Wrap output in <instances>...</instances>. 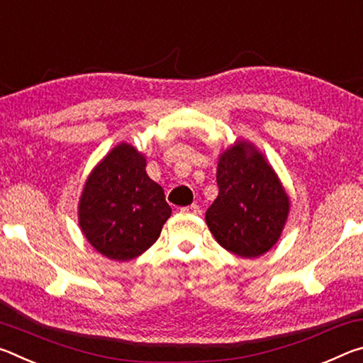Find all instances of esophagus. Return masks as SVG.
Masks as SVG:
<instances>
[{
  "label": "esophagus",
  "mask_w": 363,
  "mask_h": 363,
  "mask_svg": "<svg viewBox=\"0 0 363 363\" xmlns=\"http://www.w3.org/2000/svg\"><path fill=\"white\" fill-rule=\"evenodd\" d=\"M181 213L184 214H199L200 213V206L199 205H189V206H182Z\"/></svg>",
  "instance_id": "34e87169"
}]
</instances>
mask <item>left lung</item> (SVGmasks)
I'll list each match as a JSON object with an SVG mask.
<instances>
[{
	"label": "left lung",
	"mask_w": 363,
	"mask_h": 363,
	"mask_svg": "<svg viewBox=\"0 0 363 363\" xmlns=\"http://www.w3.org/2000/svg\"><path fill=\"white\" fill-rule=\"evenodd\" d=\"M219 194L206 224L220 247L240 257H257L279 240L290 201L274 169L253 145L237 144L219 158Z\"/></svg>",
	"instance_id": "obj_1"
}]
</instances>
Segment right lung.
<instances>
[{
	"label": "right lung",
	"mask_w": 363,
	"mask_h": 363,
	"mask_svg": "<svg viewBox=\"0 0 363 363\" xmlns=\"http://www.w3.org/2000/svg\"><path fill=\"white\" fill-rule=\"evenodd\" d=\"M171 216L163 189L145 173V158L120 144L97 164L79 200V225L108 259L130 261L157 242Z\"/></svg>",
	"instance_id": "add662e5"
}]
</instances>
